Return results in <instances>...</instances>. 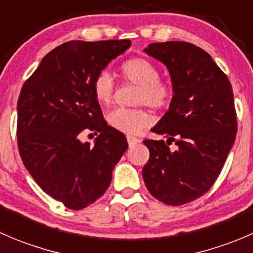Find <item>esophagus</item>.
<instances>
[{"label": "esophagus", "instance_id": "1", "mask_svg": "<svg viewBox=\"0 0 253 253\" xmlns=\"http://www.w3.org/2000/svg\"><path fill=\"white\" fill-rule=\"evenodd\" d=\"M127 142H128L129 147H133V145L138 144V143L141 142V139L137 138V137H133V136H127Z\"/></svg>", "mask_w": 253, "mask_h": 253}]
</instances>
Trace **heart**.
I'll return each mask as SVG.
<instances>
[{
  "mask_svg": "<svg viewBox=\"0 0 253 253\" xmlns=\"http://www.w3.org/2000/svg\"><path fill=\"white\" fill-rule=\"evenodd\" d=\"M125 82L138 86L134 98L136 105H147L159 110L169 105L172 98V86L159 78V70L150 61L137 57L121 66ZM93 93L101 105H109L115 96V84L110 73L101 71L93 82ZM108 124L122 133H138L152 124V116L144 108H116L108 114Z\"/></svg>",
  "mask_w": 253,
  "mask_h": 253,
  "instance_id": "b5f03b06",
  "label": "heart"
}]
</instances>
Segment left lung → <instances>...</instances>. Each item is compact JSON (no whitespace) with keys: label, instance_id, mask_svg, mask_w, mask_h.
Listing matches in <instances>:
<instances>
[{"label":"left lung","instance_id":"left-lung-1","mask_svg":"<svg viewBox=\"0 0 253 253\" xmlns=\"http://www.w3.org/2000/svg\"><path fill=\"white\" fill-rule=\"evenodd\" d=\"M144 51L168 67L174 96L152 128L167 141H143L150 153L143 180L153 197L181 206L214 185L235 142L233 88L213 58L196 45L165 42ZM172 142L178 145L175 151L169 150Z\"/></svg>","mask_w":253,"mask_h":253}]
</instances>
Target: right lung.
<instances>
[{"instance_id":"obj_1","label":"right lung","mask_w":253,"mask_h":253,"mask_svg":"<svg viewBox=\"0 0 253 253\" xmlns=\"http://www.w3.org/2000/svg\"><path fill=\"white\" fill-rule=\"evenodd\" d=\"M131 40H72L48 52L24 82L18 99L17 142L23 164L42 191L70 209H82L105 193L114 167L128 147L108 126L93 82ZM99 133L82 143L81 131Z\"/></svg>"}]
</instances>
